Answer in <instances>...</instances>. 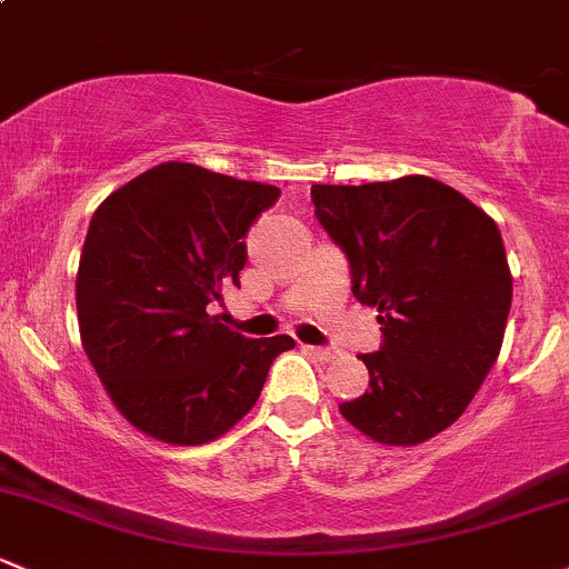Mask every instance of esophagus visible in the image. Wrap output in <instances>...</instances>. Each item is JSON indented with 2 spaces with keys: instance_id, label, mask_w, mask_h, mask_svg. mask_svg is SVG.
<instances>
[{
  "instance_id": "esophagus-1",
  "label": "esophagus",
  "mask_w": 569,
  "mask_h": 569,
  "mask_svg": "<svg viewBox=\"0 0 569 569\" xmlns=\"http://www.w3.org/2000/svg\"><path fill=\"white\" fill-rule=\"evenodd\" d=\"M303 350L311 352V356L320 358V360H333L336 358V350H331V347H303Z\"/></svg>"
}]
</instances>
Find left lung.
<instances>
[{
  "instance_id": "8db88e82",
  "label": "left lung",
  "mask_w": 569,
  "mask_h": 569,
  "mask_svg": "<svg viewBox=\"0 0 569 569\" xmlns=\"http://www.w3.org/2000/svg\"><path fill=\"white\" fill-rule=\"evenodd\" d=\"M311 203L382 326L380 350L360 356L369 390L339 412L380 445L437 437L502 350L512 277L497 222L429 176L315 184Z\"/></svg>"
}]
</instances>
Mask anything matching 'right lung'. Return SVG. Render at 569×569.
Listing matches in <instances>:
<instances>
[{
	"label": "right lung",
	"instance_id": "right-lung-1",
	"mask_svg": "<svg viewBox=\"0 0 569 569\" xmlns=\"http://www.w3.org/2000/svg\"><path fill=\"white\" fill-rule=\"evenodd\" d=\"M279 187L162 162L108 194L89 222L76 279L83 350L138 431L203 445L230 431L290 336L247 339L209 315L238 287L243 236Z\"/></svg>",
	"mask_w": 569,
	"mask_h": 569
}]
</instances>
